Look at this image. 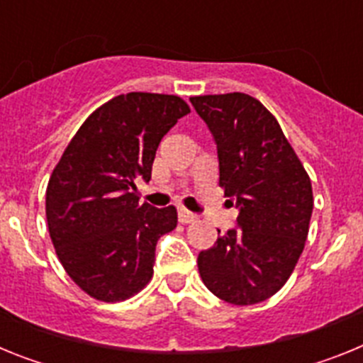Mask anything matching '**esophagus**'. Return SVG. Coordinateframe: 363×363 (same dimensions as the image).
I'll use <instances>...</instances> for the list:
<instances>
[{
    "label": "esophagus",
    "mask_w": 363,
    "mask_h": 363,
    "mask_svg": "<svg viewBox=\"0 0 363 363\" xmlns=\"http://www.w3.org/2000/svg\"><path fill=\"white\" fill-rule=\"evenodd\" d=\"M178 218L182 223H192V221H196L198 216L194 213H191V211H187L185 207H179L178 209Z\"/></svg>",
    "instance_id": "esophagus-1"
}]
</instances>
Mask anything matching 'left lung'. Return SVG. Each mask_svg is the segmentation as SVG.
<instances>
[{"mask_svg":"<svg viewBox=\"0 0 363 363\" xmlns=\"http://www.w3.org/2000/svg\"><path fill=\"white\" fill-rule=\"evenodd\" d=\"M214 138L220 187L236 229L198 255L205 287L234 306L271 298L294 271L313 214V187L277 118L243 92L191 98ZM220 234V230H218Z\"/></svg>","mask_w":363,"mask_h":363,"instance_id":"obj_1","label":"left lung"}]
</instances>
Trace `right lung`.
I'll list each match as a JSON object with an SVG mask.
<instances>
[{
	"mask_svg": "<svg viewBox=\"0 0 363 363\" xmlns=\"http://www.w3.org/2000/svg\"><path fill=\"white\" fill-rule=\"evenodd\" d=\"M189 112L178 96H116L86 118L52 171L50 240L67 274L96 300H127L152 278L156 243L178 214L140 203L136 184L149 182L162 138Z\"/></svg>",
	"mask_w": 363,
	"mask_h": 363,
	"instance_id": "1",
	"label": "right lung"
}]
</instances>
